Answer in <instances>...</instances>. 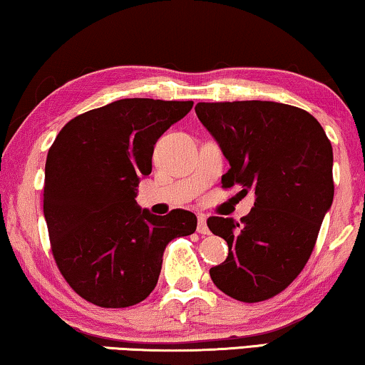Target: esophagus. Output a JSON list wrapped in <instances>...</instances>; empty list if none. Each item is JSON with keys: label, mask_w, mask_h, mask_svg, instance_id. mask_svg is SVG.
I'll use <instances>...</instances> for the list:
<instances>
[{"label": "esophagus", "mask_w": 365, "mask_h": 365, "mask_svg": "<svg viewBox=\"0 0 365 365\" xmlns=\"http://www.w3.org/2000/svg\"><path fill=\"white\" fill-rule=\"evenodd\" d=\"M197 232L202 233V235H210V230H208V225H207V218H205V215H200L198 217V225H197Z\"/></svg>", "instance_id": "obj_1"}]
</instances>
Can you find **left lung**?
<instances>
[{
    "mask_svg": "<svg viewBox=\"0 0 365 365\" xmlns=\"http://www.w3.org/2000/svg\"><path fill=\"white\" fill-rule=\"evenodd\" d=\"M195 112L230 162L223 187L255 193L241 225L208 218L228 243L210 276L235 299L264 301L289 286L312 253L334 198L332 145L309 112L279 102H198Z\"/></svg>",
    "mask_w": 365,
    "mask_h": 365,
    "instance_id": "8db88e82",
    "label": "left lung"
}]
</instances>
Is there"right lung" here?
<instances>
[{
  "label": "right lung",
  "mask_w": 365,
  "mask_h": 365,
  "mask_svg": "<svg viewBox=\"0 0 365 365\" xmlns=\"http://www.w3.org/2000/svg\"><path fill=\"white\" fill-rule=\"evenodd\" d=\"M192 101L120 99L69 120L46 158L44 218L61 274L86 301L129 307L157 286L163 251L197 230L188 210L158 217L135 202L153 145Z\"/></svg>",
  "instance_id": "right-lung-1"
}]
</instances>
